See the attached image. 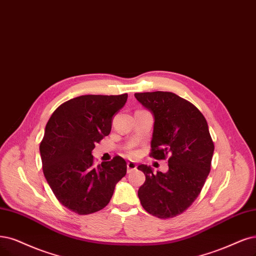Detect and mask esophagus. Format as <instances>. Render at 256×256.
<instances>
[{
	"mask_svg": "<svg viewBox=\"0 0 256 256\" xmlns=\"http://www.w3.org/2000/svg\"><path fill=\"white\" fill-rule=\"evenodd\" d=\"M126 166H128V173H130V172L135 171L136 168H137L136 164L133 162H128L126 164Z\"/></svg>",
	"mask_w": 256,
	"mask_h": 256,
	"instance_id": "obj_1",
	"label": "esophagus"
}]
</instances>
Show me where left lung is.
Segmentation results:
<instances>
[{
    "label": "left lung",
    "instance_id": "8db88e82",
    "mask_svg": "<svg viewBox=\"0 0 256 256\" xmlns=\"http://www.w3.org/2000/svg\"><path fill=\"white\" fill-rule=\"evenodd\" d=\"M135 98L154 116L150 156L168 158L166 173L138 166L146 175L138 197L148 213L172 218L200 195L211 170L214 144L206 118L191 102L170 92H136Z\"/></svg>",
    "mask_w": 256,
    "mask_h": 256
}]
</instances>
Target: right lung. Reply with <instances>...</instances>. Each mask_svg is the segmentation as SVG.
<instances>
[{
    "label": "right lung",
    "mask_w": 256,
    "mask_h": 256,
    "mask_svg": "<svg viewBox=\"0 0 256 256\" xmlns=\"http://www.w3.org/2000/svg\"><path fill=\"white\" fill-rule=\"evenodd\" d=\"M126 100L128 94L74 98L62 103L45 126L40 144L44 176L56 200L79 215L106 206L126 174L122 157L94 166L92 155L94 144L110 133L112 117Z\"/></svg>",
    "instance_id": "obj_1"
}]
</instances>
